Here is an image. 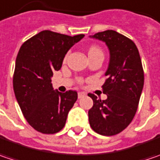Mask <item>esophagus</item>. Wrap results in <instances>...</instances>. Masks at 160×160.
I'll return each mask as SVG.
<instances>
[{
	"label": "esophagus",
	"instance_id": "34e87169",
	"mask_svg": "<svg viewBox=\"0 0 160 160\" xmlns=\"http://www.w3.org/2000/svg\"><path fill=\"white\" fill-rule=\"evenodd\" d=\"M85 96H86V93H85V92H79V93H78V97H79V98H84Z\"/></svg>",
	"mask_w": 160,
	"mask_h": 160
}]
</instances>
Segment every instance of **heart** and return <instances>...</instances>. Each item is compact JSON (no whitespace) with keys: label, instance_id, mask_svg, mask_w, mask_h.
Returning a JSON list of instances; mask_svg holds the SVG:
<instances>
[{"label":"heart","instance_id":"1","mask_svg":"<svg viewBox=\"0 0 160 160\" xmlns=\"http://www.w3.org/2000/svg\"><path fill=\"white\" fill-rule=\"evenodd\" d=\"M91 53H103L102 50L97 45H91L89 48H88V54H91Z\"/></svg>","mask_w":160,"mask_h":160}]
</instances>
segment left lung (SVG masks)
Instances as JSON below:
<instances>
[{
	"mask_svg": "<svg viewBox=\"0 0 160 160\" xmlns=\"http://www.w3.org/2000/svg\"><path fill=\"white\" fill-rule=\"evenodd\" d=\"M91 38L106 43L110 61L102 86L108 98L101 100L88 94L93 100L88 121L97 133L115 135L128 126L136 114L144 84L142 60L133 41L115 30L98 32Z\"/></svg>",
	"mask_w": 160,
	"mask_h": 160,
	"instance_id": "8db88e82",
	"label": "left lung"
}]
</instances>
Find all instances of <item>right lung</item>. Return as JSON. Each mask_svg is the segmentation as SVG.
Listing matches in <instances>:
<instances>
[{"label": "right lung", "mask_w": 160, "mask_h": 160, "mask_svg": "<svg viewBox=\"0 0 160 160\" xmlns=\"http://www.w3.org/2000/svg\"><path fill=\"white\" fill-rule=\"evenodd\" d=\"M84 38L50 30L41 31L21 45L13 74V89L27 122L39 132L53 134L64 127L78 93L53 90L51 78L67 52Z\"/></svg>", "instance_id": "right-lung-1"}]
</instances>
